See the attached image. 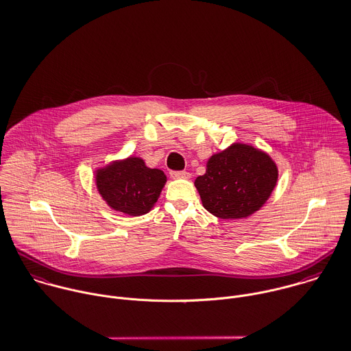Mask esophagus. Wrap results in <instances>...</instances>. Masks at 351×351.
I'll return each mask as SVG.
<instances>
[{
  "instance_id": "1",
  "label": "esophagus",
  "mask_w": 351,
  "mask_h": 351,
  "mask_svg": "<svg viewBox=\"0 0 351 351\" xmlns=\"http://www.w3.org/2000/svg\"><path fill=\"white\" fill-rule=\"evenodd\" d=\"M171 178L172 179H189L190 173L187 171H172Z\"/></svg>"
}]
</instances>
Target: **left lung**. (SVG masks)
<instances>
[{
    "label": "left lung",
    "mask_w": 351,
    "mask_h": 351,
    "mask_svg": "<svg viewBox=\"0 0 351 351\" xmlns=\"http://www.w3.org/2000/svg\"><path fill=\"white\" fill-rule=\"evenodd\" d=\"M278 175V167L267 153L234 143L209 158L206 173L194 184L208 212L219 219H243L267 202Z\"/></svg>",
    "instance_id": "1"
}]
</instances>
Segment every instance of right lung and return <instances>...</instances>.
<instances>
[{
  "label": "right lung",
  "mask_w": 351,
  "mask_h": 351,
  "mask_svg": "<svg viewBox=\"0 0 351 351\" xmlns=\"http://www.w3.org/2000/svg\"><path fill=\"white\" fill-rule=\"evenodd\" d=\"M167 182L161 169L147 168L139 157L110 162L95 172L101 197L114 210L130 216L146 215Z\"/></svg>",
  "instance_id": "right-lung-1"
}]
</instances>
